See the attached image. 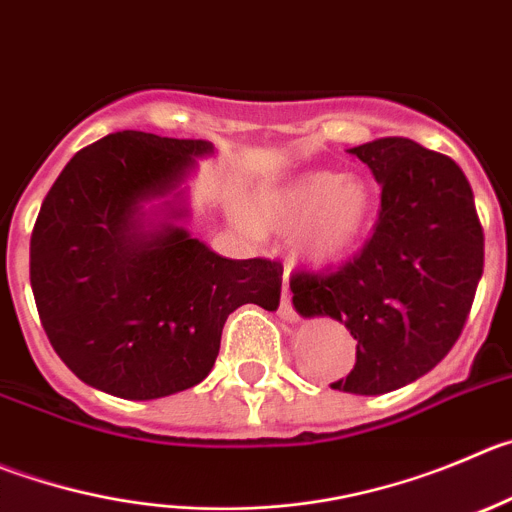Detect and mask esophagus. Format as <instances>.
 I'll use <instances>...</instances> for the list:
<instances>
[{
	"label": "esophagus",
	"mask_w": 512,
	"mask_h": 512,
	"mask_svg": "<svg viewBox=\"0 0 512 512\" xmlns=\"http://www.w3.org/2000/svg\"><path fill=\"white\" fill-rule=\"evenodd\" d=\"M280 318L283 321H295L298 313H295L293 303H290V290H288V272L283 275V303H280Z\"/></svg>",
	"instance_id": "1"
}]
</instances>
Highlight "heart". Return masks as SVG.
Masks as SVG:
<instances>
[{
  "mask_svg": "<svg viewBox=\"0 0 512 512\" xmlns=\"http://www.w3.org/2000/svg\"><path fill=\"white\" fill-rule=\"evenodd\" d=\"M255 214L265 227H303L295 240L300 255L310 262H333L356 247L369 229L374 194L356 176L313 171L285 186H267L257 194ZM245 227H255L245 212H237Z\"/></svg>",
  "mask_w": 512,
  "mask_h": 512,
  "instance_id": "heart-1",
  "label": "heart"
}]
</instances>
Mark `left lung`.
Returning <instances> with one entry per match:
<instances>
[{"instance_id": "obj_1", "label": "left lung", "mask_w": 512, "mask_h": 512, "mask_svg": "<svg viewBox=\"0 0 512 512\" xmlns=\"http://www.w3.org/2000/svg\"><path fill=\"white\" fill-rule=\"evenodd\" d=\"M351 154L381 184L374 234L338 270L295 272L290 290L303 318L328 315L356 338V364L331 389L376 396L417 381L455 346L482 278L485 234L450 156L401 136Z\"/></svg>"}]
</instances>
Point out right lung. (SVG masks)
<instances>
[{
  "label": "right lung",
  "mask_w": 512,
  "mask_h": 512,
  "mask_svg": "<svg viewBox=\"0 0 512 512\" xmlns=\"http://www.w3.org/2000/svg\"><path fill=\"white\" fill-rule=\"evenodd\" d=\"M212 151L202 138L111 133L47 191L30 240L32 293L55 353L88 386L138 401L191 389L212 371L232 310H278L280 262L227 260L184 227L143 224L141 204Z\"/></svg>",
  "instance_id": "add662e5"
}]
</instances>
